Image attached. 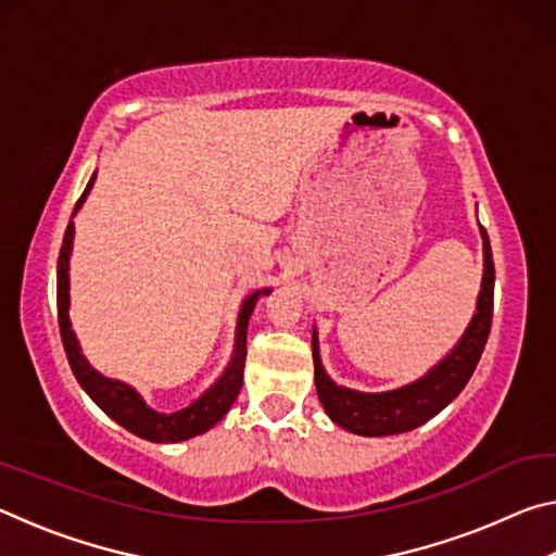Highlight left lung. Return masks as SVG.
Masks as SVG:
<instances>
[{
  "label": "left lung",
  "mask_w": 556,
  "mask_h": 556,
  "mask_svg": "<svg viewBox=\"0 0 556 556\" xmlns=\"http://www.w3.org/2000/svg\"><path fill=\"white\" fill-rule=\"evenodd\" d=\"M483 238V281L481 294H478L476 314L470 318L466 333L454 345L444 361L434 365L425 378L417 382L404 384L400 390L390 392H357L336 384L328 378L321 355H318V336L314 328V380L316 392L324 409L338 427H343L361 437H390L412 431L427 425L431 417L446 407L451 400L458 397V392L466 388V382L473 375L478 361L491 333L493 324V287H495V267L493 252L488 242V232L481 225Z\"/></svg>",
  "instance_id": "left-lung-1"
}]
</instances>
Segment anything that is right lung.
<instances>
[{
	"instance_id": "add662e5",
	"label": "right lung",
	"mask_w": 556,
	"mask_h": 556,
	"mask_svg": "<svg viewBox=\"0 0 556 556\" xmlns=\"http://www.w3.org/2000/svg\"><path fill=\"white\" fill-rule=\"evenodd\" d=\"M92 184H96V174H92V178L86 186V191H83L78 203H75V211H78L83 201H86V195L90 193ZM75 211H73V215H75ZM71 250H73V220L68 223V228H65L63 244H61L59 287H55V299H59V326H61L65 355H68V363H71L75 380H78L80 388L90 394V400L96 402L98 407L108 414V417L115 419L119 427H125L127 431H131V434L142 437L147 441H159V444H172V441L199 437V434H203V431H208L211 427L218 425V421L232 407V402H235V397H238V392L242 388L244 355H248V324H250L252 312H255L260 294H269V289H260V291H255V294H250L242 301L240 316H238V331H235L232 361L218 378V382H215L211 390H205L193 404H188L186 409L162 414V412H154L152 407H149V404L139 397V392L135 388H129V384L119 382V380L102 378L98 370L90 368V363L86 361V357H83L78 338H75L73 328H71V318H68Z\"/></svg>"
}]
</instances>
